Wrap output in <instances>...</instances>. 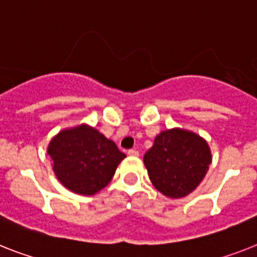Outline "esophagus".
I'll use <instances>...</instances> for the list:
<instances>
[{
  "label": "esophagus",
  "mask_w": 257,
  "mask_h": 257,
  "mask_svg": "<svg viewBox=\"0 0 257 257\" xmlns=\"http://www.w3.org/2000/svg\"><path fill=\"white\" fill-rule=\"evenodd\" d=\"M128 155L129 157H139V152L136 149H131V150H128Z\"/></svg>",
  "instance_id": "esophagus-1"
}]
</instances>
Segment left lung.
<instances>
[{"instance_id":"8db88e82","label":"left lung","mask_w":257,"mask_h":257,"mask_svg":"<svg viewBox=\"0 0 257 257\" xmlns=\"http://www.w3.org/2000/svg\"><path fill=\"white\" fill-rule=\"evenodd\" d=\"M150 182L162 195L182 198L195 191L212 163L206 140L187 129L172 128L159 133L144 155Z\"/></svg>"}]
</instances>
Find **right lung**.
I'll use <instances>...</instances> for the list:
<instances>
[{
    "mask_svg": "<svg viewBox=\"0 0 257 257\" xmlns=\"http://www.w3.org/2000/svg\"><path fill=\"white\" fill-rule=\"evenodd\" d=\"M47 153L57 180L69 191L83 196L104 188L126 157L115 142L87 124L60 131L49 141Z\"/></svg>",
    "mask_w": 257,
    "mask_h": 257,
    "instance_id": "obj_1",
    "label": "right lung"
}]
</instances>
